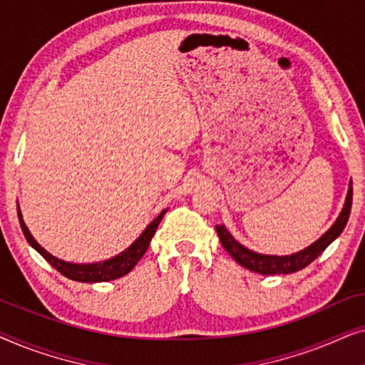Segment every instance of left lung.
<instances>
[{"mask_svg": "<svg viewBox=\"0 0 365 365\" xmlns=\"http://www.w3.org/2000/svg\"><path fill=\"white\" fill-rule=\"evenodd\" d=\"M351 207H352V181L349 182L347 196H346V201H344L342 211L339 212V216L336 221H334L332 226L329 227L327 231L317 239V241H314L311 246L304 247L301 251L294 254H286V256H276V254H262V252L251 251V249L242 246V244L227 231V227L224 226V224L216 226V231H217L219 239H221V244L224 246V249H226V251L234 257V261L241 264L242 267H246L249 271H254L257 274H262V276L292 274L309 266L314 259L321 256L322 251L329 246V244H332L339 236H341V232L344 231V227H346V224L349 221Z\"/></svg>", "mask_w": 365, "mask_h": 365, "instance_id": "left-lung-1", "label": "left lung"}]
</instances>
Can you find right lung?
I'll use <instances>...</instances> for the list:
<instances>
[{
	"label": "right lung",
	"instance_id": "1",
	"mask_svg": "<svg viewBox=\"0 0 365 365\" xmlns=\"http://www.w3.org/2000/svg\"><path fill=\"white\" fill-rule=\"evenodd\" d=\"M168 209L159 212V216L156 219H153L151 222L148 224L146 229L139 234V237L134 241L131 246L124 249L123 252H119L118 256L104 259V261L99 262H89V264H78V262H68L63 261L56 256H53L51 252H48L41 244H38L36 239L33 237V234L29 232V229L26 224H24L21 209H19L18 204V217H19V224H21L23 234L26 237V241L29 242V246L41 254V256L46 259V261L51 264V266L63 274L64 277L73 279V281L78 282H106V281H114V279H119L131 271V269L136 266L139 262V259L144 256V252L148 251L149 242L156 232V229L161 222V219L164 214H166Z\"/></svg>",
	"mask_w": 365,
	"mask_h": 365
}]
</instances>
